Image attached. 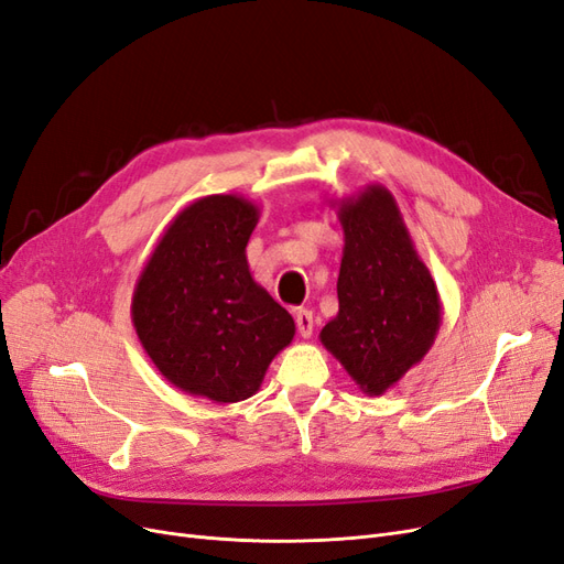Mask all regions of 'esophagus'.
Masks as SVG:
<instances>
[{"label":"esophagus","instance_id":"1","mask_svg":"<svg viewBox=\"0 0 564 564\" xmlns=\"http://www.w3.org/2000/svg\"><path fill=\"white\" fill-rule=\"evenodd\" d=\"M294 317H296V329H299V334H301L303 338H311V336H313V329H315L313 311L301 308V311L294 313Z\"/></svg>","mask_w":564,"mask_h":564}]
</instances>
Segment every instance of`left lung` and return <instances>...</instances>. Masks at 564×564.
<instances>
[{
	"label": "left lung",
	"mask_w": 564,
	"mask_h": 564,
	"mask_svg": "<svg viewBox=\"0 0 564 564\" xmlns=\"http://www.w3.org/2000/svg\"><path fill=\"white\" fill-rule=\"evenodd\" d=\"M344 228L338 313L319 332L365 395H383L435 344L442 303L395 197L371 183L332 199Z\"/></svg>",
	"instance_id": "left-lung-1"
}]
</instances>
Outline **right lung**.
Wrapping results in <instances>:
<instances>
[{
    "label": "right lung",
    "instance_id": "1",
    "mask_svg": "<svg viewBox=\"0 0 564 564\" xmlns=\"http://www.w3.org/2000/svg\"><path fill=\"white\" fill-rule=\"evenodd\" d=\"M261 209L242 195H207L166 226L143 265L131 319L148 357L178 390L218 404L261 388L296 324L247 263Z\"/></svg>",
    "mask_w": 564,
    "mask_h": 564
}]
</instances>
